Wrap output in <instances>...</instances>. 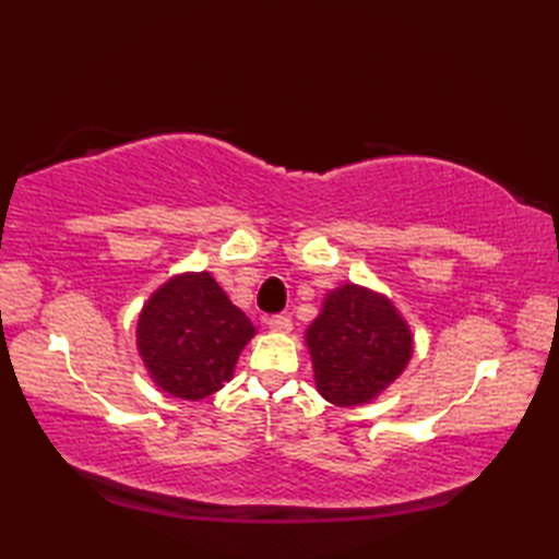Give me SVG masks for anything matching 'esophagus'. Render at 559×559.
Segmentation results:
<instances>
[{"label": "esophagus", "instance_id": "34e87169", "mask_svg": "<svg viewBox=\"0 0 559 559\" xmlns=\"http://www.w3.org/2000/svg\"><path fill=\"white\" fill-rule=\"evenodd\" d=\"M266 324L271 331H278V334H288L293 329V319L288 314H273L266 319Z\"/></svg>", "mask_w": 559, "mask_h": 559}]
</instances>
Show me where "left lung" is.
Masks as SVG:
<instances>
[{
	"label": "left lung",
	"mask_w": 559,
	"mask_h": 559,
	"mask_svg": "<svg viewBox=\"0 0 559 559\" xmlns=\"http://www.w3.org/2000/svg\"><path fill=\"white\" fill-rule=\"evenodd\" d=\"M317 389L336 406H360L394 382L413 355L408 324L384 295L346 283L307 329Z\"/></svg>",
	"instance_id": "obj_1"
}]
</instances>
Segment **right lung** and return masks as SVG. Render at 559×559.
<instances>
[{"label":"right lung","instance_id":"add662e5","mask_svg":"<svg viewBox=\"0 0 559 559\" xmlns=\"http://www.w3.org/2000/svg\"><path fill=\"white\" fill-rule=\"evenodd\" d=\"M252 336V322L206 271L170 278L151 295L136 326L153 382L187 401L206 399L230 382L237 355Z\"/></svg>","mask_w":559,"mask_h":559}]
</instances>
